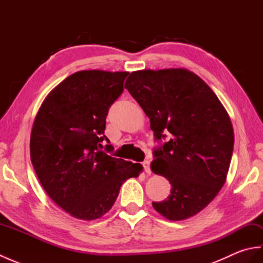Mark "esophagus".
<instances>
[{"instance_id":"esophagus-1","label":"esophagus","mask_w":263,"mask_h":263,"mask_svg":"<svg viewBox=\"0 0 263 263\" xmlns=\"http://www.w3.org/2000/svg\"><path fill=\"white\" fill-rule=\"evenodd\" d=\"M142 166H143V168H144V172L147 173V174H150V161L147 159V160H144L143 163H142Z\"/></svg>"}]
</instances>
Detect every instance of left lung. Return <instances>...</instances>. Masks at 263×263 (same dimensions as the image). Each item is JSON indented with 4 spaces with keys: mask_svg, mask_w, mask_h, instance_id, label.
I'll return each instance as SVG.
<instances>
[{
    "mask_svg": "<svg viewBox=\"0 0 263 263\" xmlns=\"http://www.w3.org/2000/svg\"><path fill=\"white\" fill-rule=\"evenodd\" d=\"M125 88L150 120L156 140L152 171L172 184L166 200L153 206L168 220L204 209L225 184L234 148L230 116L211 88L186 69L132 72Z\"/></svg>",
    "mask_w": 263,
    "mask_h": 263,
    "instance_id": "left-lung-1",
    "label": "left lung"
}]
</instances>
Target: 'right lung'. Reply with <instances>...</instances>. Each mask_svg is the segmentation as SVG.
<instances>
[{
    "mask_svg": "<svg viewBox=\"0 0 263 263\" xmlns=\"http://www.w3.org/2000/svg\"><path fill=\"white\" fill-rule=\"evenodd\" d=\"M128 72L83 70L71 74L44 100L30 136V159L48 197L72 217L95 220L113 206L127 178L142 165L99 150L110 105ZM109 152L110 144H106Z\"/></svg>",
    "mask_w": 263,
    "mask_h": 263,
    "instance_id": "right-lung-1",
    "label": "right lung"
}]
</instances>
